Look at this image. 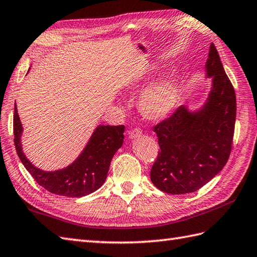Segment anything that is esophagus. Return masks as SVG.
Instances as JSON below:
<instances>
[{
  "mask_svg": "<svg viewBox=\"0 0 257 257\" xmlns=\"http://www.w3.org/2000/svg\"><path fill=\"white\" fill-rule=\"evenodd\" d=\"M142 135V131L140 128H134L132 131H130L128 132V138L130 140H134V139H138Z\"/></svg>",
  "mask_w": 257,
  "mask_h": 257,
  "instance_id": "esophagus-1",
  "label": "esophagus"
}]
</instances>
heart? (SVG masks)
<instances>
[{
  "instance_id": "1",
  "label": "heart",
  "mask_w": 257,
  "mask_h": 257,
  "mask_svg": "<svg viewBox=\"0 0 257 257\" xmlns=\"http://www.w3.org/2000/svg\"><path fill=\"white\" fill-rule=\"evenodd\" d=\"M148 80L139 84L144 88ZM181 93V79L178 75H167L150 85L141 93L139 110L142 115L150 121H157L166 117L178 103Z\"/></svg>"
}]
</instances>
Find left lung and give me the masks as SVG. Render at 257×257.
Wrapping results in <instances>:
<instances>
[{"label": "left lung", "instance_id": "left-lung-1", "mask_svg": "<svg viewBox=\"0 0 257 257\" xmlns=\"http://www.w3.org/2000/svg\"><path fill=\"white\" fill-rule=\"evenodd\" d=\"M204 69L211 88L203 104L196 110L182 105L154 127L161 152L151 180L159 190L172 195L200 189L223 169L231 153L235 92L213 44Z\"/></svg>", "mask_w": 257, "mask_h": 257}]
</instances>
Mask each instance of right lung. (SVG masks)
I'll return each mask as SVG.
<instances>
[{
    "label": "right lung",
    "mask_w": 257,
    "mask_h": 257,
    "mask_svg": "<svg viewBox=\"0 0 257 257\" xmlns=\"http://www.w3.org/2000/svg\"><path fill=\"white\" fill-rule=\"evenodd\" d=\"M14 143L22 164L39 186L58 196L79 198L88 196L104 184L114 154L124 141V126L98 125L79 156L67 167L43 170L28 161L22 147L23 125L14 107Z\"/></svg>",
    "instance_id": "right-lung-1"
}]
</instances>
